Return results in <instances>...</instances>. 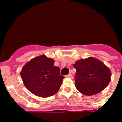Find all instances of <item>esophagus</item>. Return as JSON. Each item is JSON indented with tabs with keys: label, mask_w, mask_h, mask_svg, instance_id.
I'll return each mask as SVG.
<instances>
[{
	"label": "esophagus",
	"mask_w": 122,
	"mask_h": 122,
	"mask_svg": "<svg viewBox=\"0 0 122 122\" xmlns=\"http://www.w3.org/2000/svg\"><path fill=\"white\" fill-rule=\"evenodd\" d=\"M65 77H69V78H72V77H73V76H72V74H71V73H70V74H68V75H66V76H65Z\"/></svg>",
	"instance_id": "obj_1"
}]
</instances>
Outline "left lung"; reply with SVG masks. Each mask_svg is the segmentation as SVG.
<instances>
[{
	"label": "left lung",
	"instance_id": "obj_1",
	"mask_svg": "<svg viewBox=\"0 0 122 122\" xmlns=\"http://www.w3.org/2000/svg\"><path fill=\"white\" fill-rule=\"evenodd\" d=\"M75 86L81 93L91 96L101 92L111 81V72L98 59L90 57L76 61Z\"/></svg>",
	"mask_w": 122,
	"mask_h": 122
}]
</instances>
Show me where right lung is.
I'll use <instances>...</instances> for the list:
<instances>
[{"label":"right lung","instance_id":"obj_1","mask_svg":"<svg viewBox=\"0 0 122 122\" xmlns=\"http://www.w3.org/2000/svg\"><path fill=\"white\" fill-rule=\"evenodd\" d=\"M54 60L41 55L25 63L21 71L25 87L36 96L47 98L53 96L62 85L64 76L60 69L54 65Z\"/></svg>","mask_w":122,"mask_h":122}]
</instances>
